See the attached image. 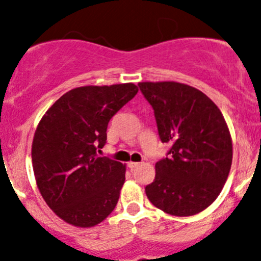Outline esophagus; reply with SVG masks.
<instances>
[{
  "label": "esophagus",
  "mask_w": 261,
  "mask_h": 261,
  "mask_svg": "<svg viewBox=\"0 0 261 261\" xmlns=\"http://www.w3.org/2000/svg\"><path fill=\"white\" fill-rule=\"evenodd\" d=\"M139 165H141V163H139V162H128V167H129L130 170H133V168L138 167Z\"/></svg>",
  "instance_id": "34e87169"
}]
</instances>
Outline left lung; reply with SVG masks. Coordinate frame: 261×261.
Wrapping results in <instances>:
<instances>
[{"label":"left lung","instance_id":"1","mask_svg":"<svg viewBox=\"0 0 261 261\" xmlns=\"http://www.w3.org/2000/svg\"><path fill=\"white\" fill-rule=\"evenodd\" d=\"M154 112L166 157L155 163V177L146 195L160 210L192 216L211 205L221 192L232 162L226 122L207 95L174 82L139 83Z\"/></svg>","mask_w":261,"mask_h":261}]
</instances>
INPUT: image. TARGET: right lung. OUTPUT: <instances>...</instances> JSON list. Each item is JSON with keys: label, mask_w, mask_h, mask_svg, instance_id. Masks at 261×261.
<instances>
[{"label": "right lung", "mask_w": 261, "mask_h": 261, "mask_svg": "<svg viewBox=\"0 0 261 261\" xmlns=\"http://www.w3.org/2000/svg\"><path fill=\"white\" fill-rule=\"evenodd\" d=\"M132 83L75 88L45 113L32 142V167L41 196L60 219L90 227L117 206L125 166L96 150L109 120L136 96Z\"/></svg>", "instance_id": "1"}]
</instances>
